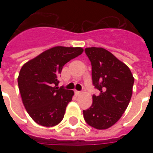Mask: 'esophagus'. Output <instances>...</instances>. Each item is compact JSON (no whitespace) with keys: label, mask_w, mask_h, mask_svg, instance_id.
<instances>
[{"label":"esophagus","mask_w":153,"mask_h":153,"mask_svg":"<svg viewBox=\"0 0 153 153\" xmlns=\"http://www.w3.org/2000/svg\"><path fill=\"white\" fill-rule=\"evenodd\" d=\"M82 93V92H80V91H75V94L76 95H80Z\"/></svg>","instance_id":"34e87169"}]
</instances>
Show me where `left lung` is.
Wrapping results in <instances>:
<instances>
[{
	"label": "left lung",
	"instance_id": "left-lung-1",
	"mask_svg": "<svg viewBox=\"0 0 153 153\" xmlns=\"http://www.w3.org/2000/svg\"><path fill=\"white\" fill-rule=\"evenodd\" d=\"M85 53L92 65L93 86L98 95L93 96V104L83 111L88 125L106 129L115 125L128 106L134 79L125 64L102 47H88Z\"/></svg>",
	"mask_w": 153,
	"mask_h": 153
}]
</instances>
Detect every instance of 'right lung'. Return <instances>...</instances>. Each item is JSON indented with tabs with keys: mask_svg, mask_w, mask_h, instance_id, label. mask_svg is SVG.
I'll use <instances>...</instances> for the list:
<instances>
[{
	"mask_svg": "<svg viewBox=\"0 0 153 153\" xmlns=\"http://www.w3.org/2000/svg\"><path fill=\"white\" fill-rule=\"evenodd\" d=\"M83 51L81 47H55L22 66L19 89L27 112L38 125L52 127L64 118L74 92L57 87L58 77L64 65Z\"/></svg>",
	"mask_w": 153,
	"mask_h": 153,
	"instance_id": "obj_1",
	"label": "right lung"
}]
</instances>
